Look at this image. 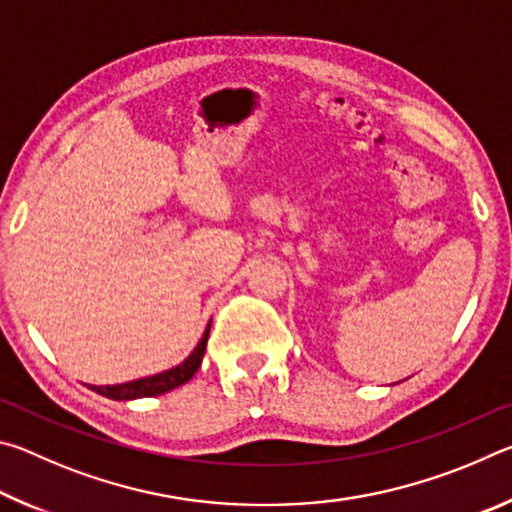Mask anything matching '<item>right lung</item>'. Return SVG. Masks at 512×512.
<instances>
[{"mask_svg": "<svg viewBox=\"0 0 512 512\" xmlns=\"http://www.w3.org/2000/svg\"><path fill=\"white\" fill-rule=\"evenodd\" d=\"M207 336H210V325L205 327V332L201 336V341L194 348V352L189 357L178 363L176 368H169L164 372H158V375L151 377H142V379H133L126 381V384H115V386H90L92 391H97L99 395L108 397V400H137V397H155L162 393H169L173 388L187 384L189 379L196 375V370L201 368L203 354H205V345H207Z\"/></svg>", "mask_w": 512, "mask_h": 512, "instance_id": "1", "label": "right lung"}]
</instances>
